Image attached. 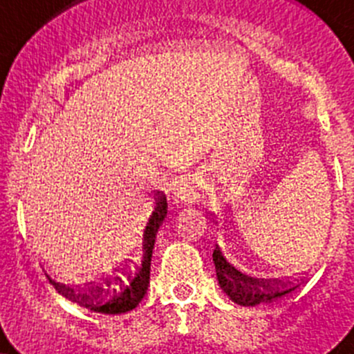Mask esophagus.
<instances>
[{"label": "esophagus", "mask_w": 354, "mask_h": 354, "mask_svg": "<svg viewBox=\"0 0 354 354\" xmlns=\"http://www.w3.org/2000/svg\"><path fill=\"white\" fill-rule=\"evenodd\" d=\"M200 181L195 174L185 173L174 180L173 183V194L180 202L183 203H194L198 202L200 198Z\"/></svg>", "instance_id": "1"}]
</instances>
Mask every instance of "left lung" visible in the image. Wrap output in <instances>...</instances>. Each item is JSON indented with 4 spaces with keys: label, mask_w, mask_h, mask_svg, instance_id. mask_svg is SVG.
I'll return each instance as SVG.
<instances>
[{
    "label": "left lung",
    "mask_w": 354,
    "mask_h": 354,
    "mask_svg": "<svg viewBox=\"0 0 354 354\" xmlns=\"http://www.w3.org/2000/svg\"><path fill=\"white\" fill-rule=\"evenodd\" d=\"M241 252L243 255H233L217 245L212 259L221 289L243 306L272 303L295 291L319 259L317 243L283 250H260L253 245L250 252Z\"/></svg>",
    "instance_id": "1"
}]
</instances>
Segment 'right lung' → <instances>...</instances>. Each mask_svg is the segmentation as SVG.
<instances>
[{
  "label": "right lung",
  "mask_w": 354,
  "mask_h": 354,
  "mask_svg": "<svg viewBox=\"0 0 354 354\" xmlns=\"http://www.w3.org/2000/svg\"><path fill=\"white\" fill-rule=\"evenodd\" d=\"M167 216V200L162 192L154 194L147 212L138 221L130 243L113 259L99 277L63 284L49 279L62 295L84 308L97 313H124L133 310L145 296L151 279V260L156 236Z\"/></svg>",
  "instance_id": "add662e5"
}]
</instances>
